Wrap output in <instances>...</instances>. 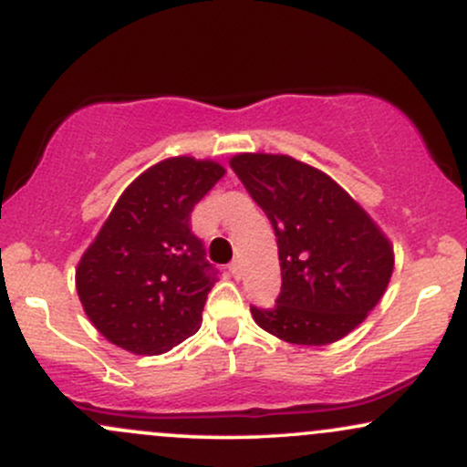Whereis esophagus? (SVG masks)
Returning <instances> with one entry per match:
<instances>
[{"mask_svg": "<svg viewBox=\"0 0 467 467\" xmlns=\"http://www.w3.org/2000/svg\"><path fill=\"white\" fill-rule=\"evenodd\" d=\"M228 272H230V275H233L234 278H239V276H241V264H239V261H233V264L228 265Z\"/></svg>", "mask_w": 467, "mask_h": 467, "instance_id": "obj_1", "label": "esophagus"}]
</instances>
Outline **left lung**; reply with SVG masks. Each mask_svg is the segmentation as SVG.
Returning <instances> with one entry per match:
<instances>
[{
	"instance_id": "1",
	"label": "left lung",
	"mask_w": 467,
	"mask_h": 467,
	"mask_svg": "<svg viewBox=\"0 0 467 467\" xmlns=\"http://www.w3.org/2000/svg\"><path fill=\"white\" fill-rule=\"evenodd\" d=\"M230 166L270 219L281 261L275 307L261 329L294 345L340 340L367 318L393 275V248L329 175L289 155L241 153Z\"/></svg>"
}]
</instances>
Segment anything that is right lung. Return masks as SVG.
<instances>
[{"mask_svg": "<svg viewBox=\"0 0 467 467\" xmlns=\"http://www.w3.org/2000/svg\"><path fill=\"white\" fill-rule=\"evenodd\" d=\"M223 173L211 160L169 158L116 202L77 270L85 314L116 347L158 356L200 329L217 267L191 213Z\"/></svg>", "mask_w": 467, "mask_h": 467, "instance_id": "add662e5", "label": "right lung"}]
</instances>
